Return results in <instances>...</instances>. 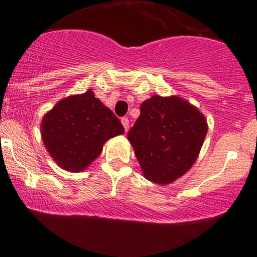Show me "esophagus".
<instances>
[{"instance_id":"obj_1","label":"esophagus","mask_w":257,"mask_h":257,"mask_svg":"<svg viewBox=\"0 0 257 257\" xmlns=\"http://www.w3.org/2000/svg\"><path fill=\"white\" fill-rule=\"evenodd\" d=\"M121 122H122V124H123V127H124V131L128 130V118H127V117L121 118Z\"/></svg>"}]
</instances>
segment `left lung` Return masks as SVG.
I'll list each match as a JSON object with an SVG mask.
<instances>
[{"label": "left lung", "instance_id": "left-lung-1", "mask_svg": "<svg viewBox=\"0 0 257 257\" xmlns=\"http://www.w3.org/2000/svg\"><path fill=\"white\" fill-rule=\"evenodd\" d=\"M207 134L198 109L178 96L154 95L140 105V115L127 134L144 176L170 184L196 162Z\"/></svg>", "mask_w": 257, "mask_h": 257}]
</instances>
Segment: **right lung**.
<instances>
[{
  "mask_svg": "<svg viewBox=\"0 0 257 257\" xmlns=\"http://www.w3.org/2000/svg\"><path fill=\"white\" fill-rule=\"evenodd\" d=\"M123 133L121 121L91 90L59 101L41 126L47 152L59 166L74 172L97 158L106 140Z\"/></svg>",
  "mask_w": 257,
  "mask_h": 257,
  "instance_id": "add662e5",
  "label": "right lung"
}]
</instances>
